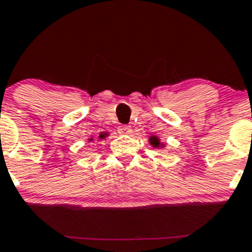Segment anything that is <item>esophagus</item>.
I'll return each instance as SVG.
<instances>
[{
	"instance_id": "34e87169",
	"label": "esophagus",
	"mask_w": 252,
	"mask_h": 252,
	"mask_svg": "<svg viewBox=\"0 0 252 252\" xmlns=\"http://www.w3.org/2000/svg\"><path fill=\"white\" fill-rule=\"evenodd\" d=\"M131 131L130 126H118V133L119 134H129Z\"/></svg>"
}]
</instances>
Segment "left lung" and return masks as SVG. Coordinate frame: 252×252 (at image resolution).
I'll return each mask as SVG.
<instances>
[{"label": "left lung", "mask_w": 252, "mask_h": 252, "mask_svg": "<svg viewBox=\"0 0 252 252\" xmlns=\"http://www.w3.org/2000/svg\"><path fill=\"white\" fill-rule=\"evenodd\" d=\"M149 143H150V145H153L154 148H162L163 146V144L160 143V139L156 135L150 136V138H149Z\"/></svg>", "instance_id": "1"}]
</instances>
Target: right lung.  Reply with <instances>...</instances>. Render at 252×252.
Listing matches in <instances>:
<instances>
[{
  "label": "right lung",
  "mask_w": 252,
  "mask_h": 252,
  "mask_svg": "<svg viewBox=\"0 0 252 252\" xmlns=\"http://www.w3.org/2000/svg\"><path fill=\"white\" fill-rule=\"evenodd\" d=\"M107 135H108V133H101V134H99L98 139H104ZM89 140H92V139H89Z\"/></svg>",
  "instance_id": "add662e5"
}]
</instances>
